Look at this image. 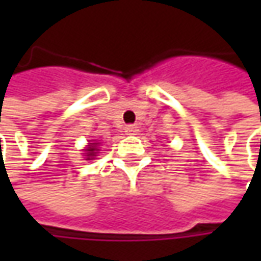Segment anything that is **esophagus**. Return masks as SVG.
<instances>
[{"mask_svg": "<svg viewBox=\"0 0 261 261\" xmlns=\"http://www.w3.org/2000/svg\"><path fill=\"white\" fill-rule=\"evenodd\" d=\"M125 132L127 135H136V134H138V126L127 125L125 127Z\"/></svg>", "mask_w": 261, "mask_h": 261, "instance_id": "34e87169", "label": "esophagus"}]
</instances>
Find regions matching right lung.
Masks as SVG:
<instances>
[{
	"mask_svg": "<svg viewBox=\"0 0 261 261\" xmlns=\"http://www.w3.org/2000/svg\"><path fill=\"white\" fill-rule=\"evenodd\" d=\"M98 142H93V144H88L87 145V148L84 149L87 152V156L86 160H93L95 156V154H97V151H98Z\"/></svg>",
	"mask_w": 261,
	"mask_h": 261,
	"instance_id": "right-lung-1",
	"label": "right lung"
}]
</instances>
